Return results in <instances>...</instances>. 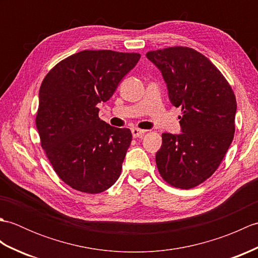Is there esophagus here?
I'll list each match as a JSON object with an SVG mask.
<instances>
[{
    "label": "esophagus",
    "instance_id": "34e87169",
    "mask_svg": "<svg viewBox=\"0 0 258 258\" xmlns=\"http://www.w3.org/2000/svg\"><path fill=\"white\" fill-rule=\"evenodd\" d=\"M145 134V131L144 130H140V128H138V127H134V128H132V135H133V138H142V136H143Z\"/></svg>",
    "mask_w": 258,
    "mask_h": 258
}]
</instances>
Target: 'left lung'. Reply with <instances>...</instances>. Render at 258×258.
I'll list each match as a JSON object with an SVG mask.
<instances>
[{
	"mask_svg": "<svg viewBox=\"0 0 258 258\" xmlns=\"http://www.w3.org/2000/svg\"><path fill=\"white\" fill-rule=\"evenodd\" d=\"M146 57L161 71L169 101L183 111L182 133L162 134L158 172L174 187L193 188L212 176L232 143L236 98L215 65L193 48L167 47Z\"/></svg>",
	"mask_w": 258,
	"mask_h": 258,
	"instance_id": "left-lung-1",
	"label": "left lung"
}]
</instances>
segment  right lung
Returning a JSON list of instances; mask_svg holds the SVG:
<instances>
[{
  "label": "right lung",
  "instance_id": "1",
  "mask_svg": "<svg viewBox=\"0 0 258 258\" xmlns=\"http://www.w3.org/2000/svg\"><path fill=\"white\" fill-rule=\"evenodd\" d=\"M140 57L85 50L56 64L42 82L35 120L42 149L58 177L76 190L102 193L119 177L132 133L100 119L96 105L112 97Z\"/></svg>",
  "mask_w": 258,
  "mask_h": 258
}]
</instances>
